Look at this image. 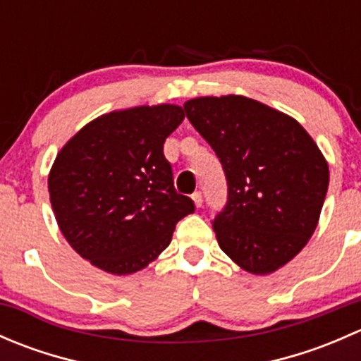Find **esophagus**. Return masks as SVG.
<instances>
[{
    "label": "esophagus",
    "instance_id": "1",
    "mask_svg": "<svg viewBox=\"0 0 361 361\" xmlns=\"http://www.w3.org/2000/svg\"><path fill=\"white\" fill-rule=\"evenodd\" d=\"M192 199H194L195 206H197V207L202 206V194H201V192H194V194H192Z\"/></svg>",
    "mask_w": 361,
    "mask_h": 361
}]
</instances>
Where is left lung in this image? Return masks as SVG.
Segmentation results:
<instances>
[{"label":"left lung","instance_id":"1","mask_svg":"<svg viewBox=\"0 0 361 361\" xmlns=\"http://www.w3.org/2000/svg\"><path fill=\"white\" fill-rule=\"evenodd\" d=\"M183 108L227 178V204L213 220L220 248L251 274L283 267L307 245L325 202L319 148L292 116L248 97H197Z\"/></svg>","mask_w":361,"mask_h":361}]
</instances>
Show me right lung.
Returning <instances> with one entry per match:
<instances>
[{"mask_svg": "<svg viewBox=\"0 0 361 361\" xmlns=\"http://www.w3.org/2000/svg\"><path fill=\"white\" fill-rule=\"evenodd\" d=\"M174 104L111 111L64 145L49 176L61 232L82 258L133 274L169 246L195 204L174 188L164 141L183 122Z\"/></svg>", "mask_w": 361, "mask_h": 361, "instance_id": "right-lung-1", "label": "right lung"}]
</instances>
